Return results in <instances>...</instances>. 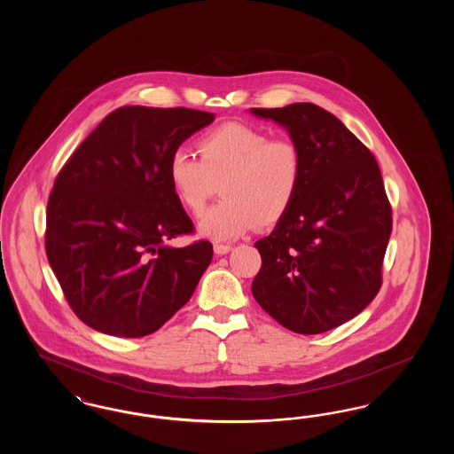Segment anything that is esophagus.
I'll use <instances>...</instances> for the list:
<instances>
[{"instance_id": "34e87169", "label": "esophagus", "mask_w": 454, "mask_h": 454, "mask_svg": "<svg viewBox=\"0 0 454 454\" xmlns=\"http://www.w3.org/2000/svg\"><path fill=\"white\" fill-rule=\"evenodd\" d=\"M233 247L228 243H215V254L216 255H226Z\"/></svg>"}]
</instances>
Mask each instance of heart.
I'll use <instances>...</instances> for the list:
<instances>
[{"instance_id":"1","label":"heart","mask_w":454,"mask_h":454,"mask_svg":"<svg viewBox=\"0 0 454 454\" xmlns=\"http://www.w3.org/2000/svg\"><path fill=\"white\" fill-rule=\"evenodd\" d=\"M199 156L176 150L168 160V180L185 209L199 215L207 199L223 195L199 221L204 237L230 239L281 221L300 191L302 156L287 139L230 122L197 141Z\"/></svg>"}]
</instances>
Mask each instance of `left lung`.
I'll use <instances>...</instances> for the list:
<instances>
[{"label": "left lung", "mask_w": 454, "mask_h": 454, "mask_svg": "<svg viewBox=\"0 0 454 454\" xmlns=\"http://www.w3.org/2000/svg\"><path fill=\"white\" fill-rule=\"evenodd\" d=\"M287 130L302 156L300 191L269 237L252 294L282 326L315 335L374 300L391 235V207L374 156L315 104L250 108Z\"/></svg>", "instance_id": "left-lung-1"}]
</instances>
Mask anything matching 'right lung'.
Instances as JSON below:
<instances>
[{
    "mask_svg": "<svg viewBox=\"0 0 454 454\" xmlns=\"http://www.w3.org/2000/svg\"><path fill=\"white\" fill-rule=\"evenodd\" d=\"M215 114L130 106L108 114L66 161L47 202L45 252L76 317L114 337L156 332L191 300L213 245L194 231L168 160Z\"/></svg>",
    "mask_w": 454,
    "mask_h": 454,
    "instance_id": "right-lung-1",
    "label": "right lung"
}]
</instances>
